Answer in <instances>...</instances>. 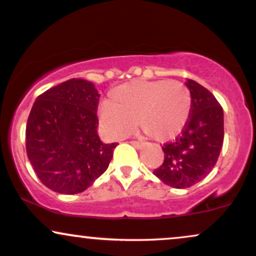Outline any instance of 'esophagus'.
<instances>
[{
    "label": "esophagus",
    "instance_id": "esophagus-1",
    "mask_svg": "<svg viewBox=\"0 0 256 256\" xmlns=\"http://www.w3.org/2000/svg\"><path fill=\"white\" fill-rule=\"evenodd\" d=\"M131 144L134 146H136V148H138V149L142 148V146H143V143L142 142H138V140H132Z\"/></svg>",
    "mask_w": 256,
    "mask_h": 256
}]
</instances>
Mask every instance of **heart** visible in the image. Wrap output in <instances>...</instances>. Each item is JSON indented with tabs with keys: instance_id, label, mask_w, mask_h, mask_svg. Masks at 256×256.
Returning a JSON list of instances; mask_svg holds the SVG:
<instances>
[{
	"instance_id": "1",
	"label": "heart",
	"mask_w": 256,
	"mask_h": 256,
	"mask_svg": "<svg viewBox=\"0 0 256 256\" xmlns=\"http://www.w3.org/2000/svg\"><path fill=\"white\" fill-rule=\"evenodd\" d=\"M192 112V94L170 80H134L116 86L100 107V125L107 136L119 138L138 126L158 140L176 137Z\"/></svg>"
}]
</instances>
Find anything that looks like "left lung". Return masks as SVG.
<instances>
[{"label":"left lung","mask_w":256,"mask_h":256,"mask_svg":"<svg viewBox=\"0 0 256 256\" xmlns=\"http://www.w3.org/2000/svg\"><path fill=\"white\" fill-rule=\"evenodd\" d=\"M192 112L183 132L162 148L165 160L154 174L162 183L185 189L201 182L213 170L224 143V112L210 90L188 79Z\"/></svg>","instance_id":"1"}]
</instances>
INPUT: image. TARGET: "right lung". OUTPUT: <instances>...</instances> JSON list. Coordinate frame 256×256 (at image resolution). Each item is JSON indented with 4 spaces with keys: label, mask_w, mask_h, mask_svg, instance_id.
<instances>
[{
    "label": "right lung",
    "mask_w": 256,
    "mask_h": 256,
    "mask_svg": "<svg viewBox=\"0 0 256 256\" xmlns=\"http://www.w3.org/2000/svg\"><path fill=\"white\" fill-rule=\"evenodd\" d=\"M100 94L80 78L46 90L36 98L26 125V152L46 188L73 195L104 174L116 143L98 134Z\"/></svg>",
    "instance_id": "add662e5"
}]
</instances>
